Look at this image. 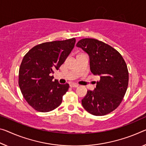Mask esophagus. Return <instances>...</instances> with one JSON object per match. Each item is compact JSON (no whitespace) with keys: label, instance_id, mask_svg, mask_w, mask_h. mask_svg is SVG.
Listing matches in <instances>:
<instances>
[{"label":"esophagus","instance_id":"1","mask_svg":"<svg viewBox=\"0 0 146 146\" xmlns=\"http://www.w3.org/2000/svg\"><path fill=\"white\" fill-rule=\"evenodd\" d=\"M70 86H71V88H77L78 86V85L74 84V83H72V84H70Z\"/></svg>","mask_w":146,"mask_h":146}]
</instances>
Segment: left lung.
Wrapping results in <instances>:
<instances>
[{
    "instance_id": "8db88e82",
    "label": "left lung",
    "mask_w": 146,
    "mask_h": 146,
    "mask_svg": "<svg viewBox=\"0 0 146 146\" xmlns=\"http://www.w3.org/2000/svg\"><path fill=\"white\" fill-rule=\"evenodd\" d=\"M77 47L88 53L91 72L100 77L94 91L88 90L82 99L83 107L94 115L109 114L118 107L128 87L125 62L115 48L96 39H82Z\"/></svg>"
}]
</instances>
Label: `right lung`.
<instances>
[{"mask_svg":"<svg viewBox=\"0 0 146 146\" xmlns=\"http://www.w3.org/2000/svg\"><path fill=\"white\" fill-rule=\"evenodd\" d=\"M75 38L54 41L34 46L23 57L19 71V86L23 97L34 109L41 112L60 105L69 85L53 80L75 46Z\"/></svg>","mask_w":146,"mask_h":146,"instance_id":"obj_1","label":"right lung"}]
</instances>
